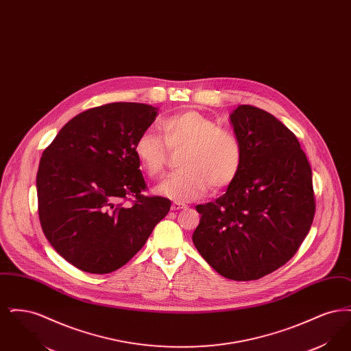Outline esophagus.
Listing matches in <instances>:
<instances>
[{
	"label": "esophagus",
	"mask_w": 351,
	"mask_h": 351,
	"mask_svg": "<svg viewBox=\"0 0 351 351\" xmlns=\"http://www.w3.org/2000/svg\"><path fill=\"white\" fill-rule=\"evenodd\" d=\"M186 205L183 202H179V201H175L172 205H171V209L172 210H179V209H185Z\"/></svg>",
	"instance_id": "esophagus-1"
}]
</instances>
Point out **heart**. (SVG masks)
Returning <instances> with one entry per match:
<instances>
[{
    "label": "heart",
    "instance_id": "obj_1",
    "mask_svg": "<svg viewBox=\"0 0 351 351\" xmlns=\"http://www.w3.org/2000/svg\"><path fill=\"white\" fill-rule=\"evenodd\" d=\"M160 135L145 130L134 143V154L150 176H159L171 151H182L179 166L156 186L162 196L176 201L196 200L209 186L222 189L233 183L243 162V147L237 134L195 110L165 118Z\"/></svg>",
    "mask_w": 351,
    "mask_h": 351
}]
</instances>
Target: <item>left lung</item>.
<instances>
[{
	"label": "left lung",
	"mask_w": 351,
	"mask_h": 351,
	"mask_svg": "<svg viewBox=\"0 0 351 351\" xmlns=\"http://www.w3.org/2000/svg\"><path fill=\"white\" fill-rule=\"evenodd\" d=\"M230 121L242 142V167L226 193L196 206L201 218L192 239L219 275L249 282L296 254L316 200L311 165L285 125L251 105H239Z\"/></svg>",
	"instance_id": "left-lung-1"
}]
</instances>
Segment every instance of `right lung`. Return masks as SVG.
<instances>
[{"instance_id":"obj_1","label":"right lung","mask_w":351,"mask_h":351,"mask_svg":"<svg viewBox=\"0 0 351 351\" xmlns=\"http://www.w3.org/2000/svg\"><path fill=\"white\" fill-rule=\"evenodd\" d=\"M158 109L112 102L72 118L38 168V215L51 246L84 272L109 274L143 247L171 201L147 189L134 154Z\"/></svg>"}]
</instances>
